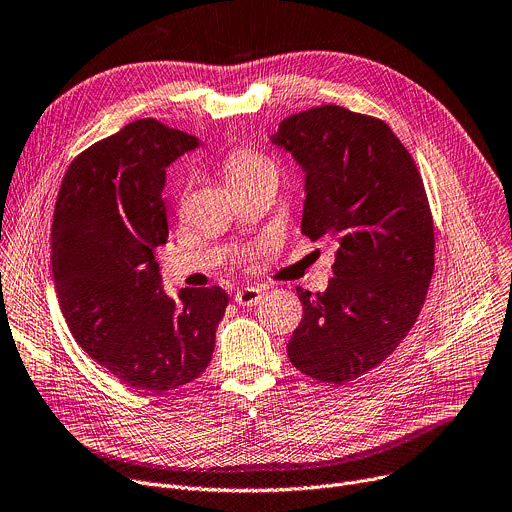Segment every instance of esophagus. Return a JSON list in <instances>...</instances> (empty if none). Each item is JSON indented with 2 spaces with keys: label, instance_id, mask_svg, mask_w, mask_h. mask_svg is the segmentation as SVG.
Masks as SVG:
<instances>
[{
  "label": "esophagus",
  "instance_id": "esophagus-1",
  "mask_svg": "<svg viewBox=\"0 0 512 512\" xmlns=\"http://www.w3.org/2000/svg\"><path fill=\"white\" fill-rule=\"evenodd\" d=\"M259 300H261V290L255 286H245L234 292V302L241 306H255Z\"/></svg>",
  "mask_w": 512,
  "mask_h": 512
}]
</instances>
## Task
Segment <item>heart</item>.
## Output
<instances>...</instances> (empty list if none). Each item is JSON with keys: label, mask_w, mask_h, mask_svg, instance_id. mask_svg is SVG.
Instances as JSON below:
<instances>
[{"label": "heart", "mask_w": 512, "mask_h": 512, "mask_svg": "<svg viewBox=\"0 0 512 512\" xmlns=\"http://www.w3.org/2000/svg\"><path fill=\"white\" fill-rule=\"evenodd\" d=\"M224 173L232 189H241L259 179H278V166L257 150L238 148L226 156Z\"/></svg>", "instance_id": "1"}]
</instances>
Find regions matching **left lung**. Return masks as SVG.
<instances>
[{"instance_id": "8db88e82", "label": "left lung", "mask_w": 512, "mask_h": 512, "mask_svg": "<svg viewBox=\"0 0 512 512\" xmlns=\"http://www.w3.org/2000/svg\"><path fill=\"white\" fill-rule=\"evenodd\" d=\"M274 142L306 173L300 230L335 247L323 294L296 288L290 362L342 385L387 360L412 331L434 274V220L420 170L391 127L321 105L286 117Z\"/></svg>"}]
</instances>
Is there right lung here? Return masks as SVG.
I'll return each mask as SVG.
<instances>
[{
  "mask_svg": "<svg viewBox=\"0 0 512 512\" xmlns=\"http://www.w3.org/2000/svg\"><path fill=\"white\" fill-rule=\"evenodd\" d=\"M197 144L158 119L131 121L72 160L55 201L51 265L67 327L135 391L160 395L195 381L228 306L218 286L168 298L154 257L168 238L166 166Z\"/></svg>",
  "mask_w": 512,
  "mask_h": 512,
  "instance_id": "obj_1",
  "label": "right lung"
}]
</instances>
